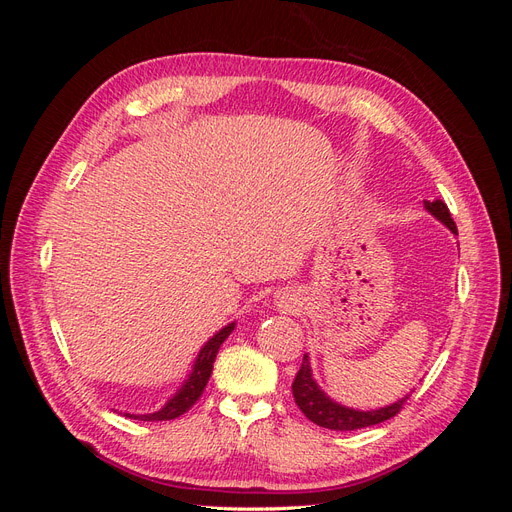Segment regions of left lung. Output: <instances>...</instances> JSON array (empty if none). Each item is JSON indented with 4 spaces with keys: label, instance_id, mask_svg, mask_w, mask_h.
Masks as SVG:
<instances>
[{
    "label": "left lung",
    "instance_id": "left-lung-1",
    "mask_svg": "<svg viewBox=\"0 0 512 512\" xmlns=\"http://www.w3.org/2000/svg\"><path fill=\"white\" fill-rule=\"evenodd\" d=\"M425 209L433 215V218L440 220L448 230L457 235V224L451 218V211L442 203V200H423ZM292 395L297 406L301 408V412L309 418V421L327 427L333 431H352V429H363V427H371L389 421L395 414H399V410L404 408V404L408 401L410 395H406L404 399L395 401V404L380 408V410H352L346 408L342 404H337L331 397L324 395V391H320V386L314 382L312 378V367H309V356H303L301 369L297 371V378L292 382Z\"/></svg>",
    "mask_w": 512,
    "mask_h": 512
}]
</instances>
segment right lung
Masks as SVG:
<instances>
[{
	"label": "right lung",
	"mask_w": 512,
	"mask_h": 512,
	"mask_svg": "<svg viewBox=\"0 0 512 512\" xmlns=\"http://www.w3.org/2000/svg\"><path fill=\"white\" fill-rule=\"evenodd\" d=\"M232 331H235V322H230L228 327H224L222 331H218L209 339V342L203 346V350H200L198 356H196L190 378L183 382V386L175 393V397H170L166 401L164 408H160L158 412H153V414H126V416L136 418V421H170V418H177L183 412H188L196 404L198 397L203 395L205 386L211 378L215 354H218L220 346L224 344V339Z\"/></svg>",
	"instance_id": "1"
}]
</instances>
